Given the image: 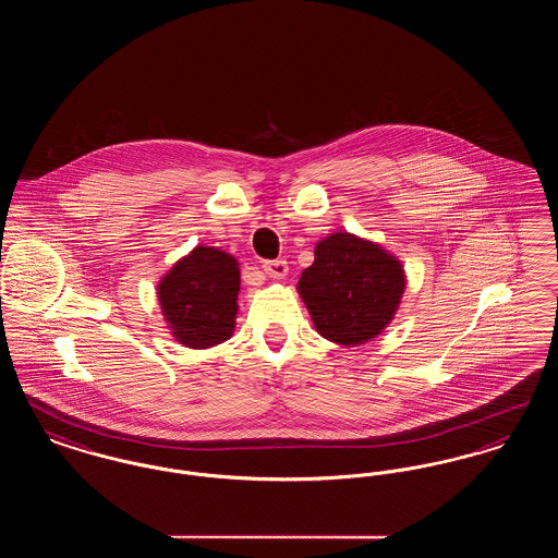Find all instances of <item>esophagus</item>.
Wrapping results in <instances>:
<instances>
[{"label":"esophagus","mask_w":558,"mask_h":558,"mask_svg":"<svg viewBox=\"0 0 558 558\" xmlns=\"http://www.w3.org/2000/svg\"><path fill=\"white\" fill-rule=\"evenodd\" d=\"M264 271H266L269 278H284L289 274V264L284 259H274V262H264Z\"/></svg>","instance_id":"34e87169"}]
</instances>
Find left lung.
Masks as SVG:
<instances>
[{
    "instance_id": "1",
    "label": "left lung",
    "mask_w": 558,
    "mask_h": 558,
    "mask_svg": "<svg viewBox=\"0 0 558 558\" xmlns=\"http://www.w3.org/2000/svg\"><path fill=\"white\" fill-rule=\"evenodd\" d=\"M314 255L296 292L319 337L341 347L374 341L398 314L408 284L403 264L378 242L351 232L318 240Z\"/></svg>"
}]
</instances>
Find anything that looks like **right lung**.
<instances>
[{"mask_svg":"<svg viewBox=\"0 0 558 558\" xmlns=\"http://www.w3.org/2000/svg\"><path fill=\"white\" fill-rule=\"evenodd\" d=\"M239 292V259L205 244L178 259L157 284L162 319L187 349H209L234 335Z\"/></svg>","mask_w":558,"mask_h":558,"instance_id":"right-lung-1","label":"right lung"}]
</instances>
